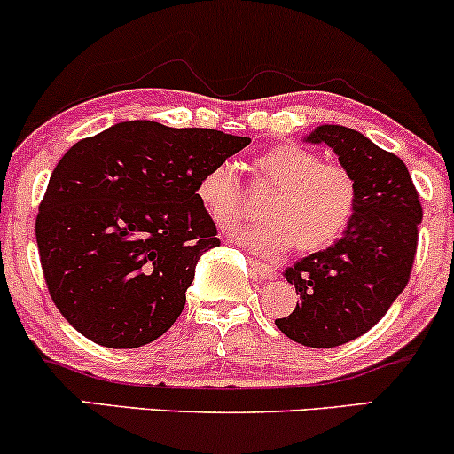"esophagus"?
Returning a JSON list of instances; mask_svg holds the SVG:
<instances>
[{"instance_id":"1","label":"esophagus","mask_w":454,"mask_h":454,"mask_svg":"<svg viewBox=\"0 0 454 454\" xmlns=\"http://www.w3.org/2000/svg\"><path fill=\"white\" fill-rule=\"evenodd\" d=\"M249 269H252L254 273H256L258 278H262V279H270L275 275V270L270 269L269 264L260 262V260H254V258H249Z\"/></svg>"}]
</instances>
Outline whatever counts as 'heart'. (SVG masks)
Masks as SVG:
<instances>
[{
  "mask_svg": "<svg viewBox=\"0 0 454 454\" xmlns=\"http://www.w3.org/2000/svg\"><path fill=\"white\" fill-rule=\"evenodd\" d=\"M254 187H275L262 205L267 217L239 234V243L262 256H278L294 245L316 254L333 245L352 223L358 184L350 168L325 161L311 149L279 145L252 161ZM196 198L222 232L237 231L252 205L228 166H213L198 179Z\"/></svg>",
  "mask_w": 454,
  "mask_h": 454,
  "instance_id": "heart-1",
  "label": "heart"
}]
</instances>
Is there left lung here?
<instances>
[{
    "mask_svg": "<svg viewBox=\"0 0 454 454\" xmlns=\"http://www.w3.org/2000/svg\"><path fill=\"white\" fill-rule=\"evenodd\" d=\"M307 140L352 170L358 207L340 241L286 269L301 296L275 325L307 348H335L376 326L408 286L423 207L403 161L356 129L320 126Z\"/></svg>",
    "mask_w": 454,
    "mask_h": 454,
    "instance_id": "8db88e82",
    "label": "left lung"
}]
</instances>
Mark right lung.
<instances>
[{"label":"right lung","mask_w":454,"mask_h":454,"mask_svg":"<svg viewBox=\"0 0 454 454\" xmlns=\"http://www.w3.org/2000/svg\"><path fill=\"white\" fill-rule=\"evenodd\" d=\"M247 145L217 129L126 121L59 160L35 241L51 299L81 335L126 350L175 325L198 258L220 245L198 179Z\"/></svg>","instance_id":"right-lung-1"}]
</instances>
